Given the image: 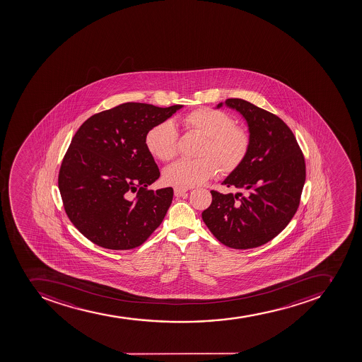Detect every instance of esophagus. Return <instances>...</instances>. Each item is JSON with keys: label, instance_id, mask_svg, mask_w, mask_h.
<instances>
[{"label": "esophagus", "instance_id": "34e87169", "mask_svg": "<svg viewBox=\"0 0 362 362\" xmlns=\"http://www.w3.org/2000/svg\"><path fill=\"white\" fill-rule=\"evenodd\" d=\"M186 192H187V189H180V187H175V195H176L177 198H180V197L185 195Z\"/></svg>", "mask_w": 362, "mask_h": 362}]
</instances>
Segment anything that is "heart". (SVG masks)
<instances>
[{"label": "heart", "instance_id": "1", "mask_svg": "<svg viewBox=\"0 0 362 362\" xmlns=\"http://www.w3.org/2000/svg\"><path fill=\"white\" fill-rule=\"evenodd\" d=\"M182 124L189 133L204 136L198 160H180L164 171L169 185L189 189L202 185L222 171L230 173L242 165L249 153L250 135L235 126L234 119L220 110H194L184 115ZM144 144L153 156L163 162L178 154V132L169 120L158 122L147 132ZM221 165L218 166V164Z\"/></svg>", "mask_w": 362, "mask_h": 362}]
</instances>
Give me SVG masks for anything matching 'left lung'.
I'll use <instances>...</instances> for the list:
<instances>
[{
	"label": "left lung",
	"mask_w": 362,
	"mask_h": 362,
	"mask_svg": "<svg viewBox=\"0 0 362 362\" xmlns=\"http://www.w3.org/2000/svg\"><path fill=\"white\" fill-rule=\"evenodd\" d=\"M226 105L247 120L251 144L242 165L222 182L240 192L211 191L202 220L224 245L252 249L280 234L298 211L305 163L293 132L278 115L240 98Z\"/></svg>",
	"instance_id": "1"
}]
</instances>
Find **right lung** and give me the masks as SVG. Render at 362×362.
Wrapping results in <instances>:
<instances>
[{
  "label": "right lung",
  "mask_w": 362,
  "mask_h": 362,
  "mask_svg": "<svg viewBox=\"0 0 362 362\" xmlns=\"http://www.w3.org/2000/svg\"><path fill=\"white\" fill-rule=\"evenodd\" d=\"M182 105L124 103L91 115L71 139L59 171L64 211L98 247H140L173 202V187L148 189L160 177L144 138Z\"/></svg>",
  "instance_id": "add662e5"
}]
</instances>
